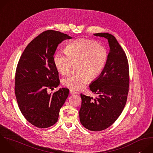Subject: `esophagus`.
Returning a JSON list of instances; mask_svg holds the SVG:
<instances>
[{
    "label": "esophagus",
    "mask_w": 153,
    "mask_h": 153,
    "mask_svg": "<svg viewBox=\"0 0 153 153\" xmlns=\"http://www.w3.org/2000/svg\"><path fill=\"white\" fill-rule=\"evenodd\" d=\"M70 94H78V93L73 90H70Z\"/></svg>",
    "instance_id": "34e87169"
}]
</instances>
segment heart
I'll return each instance as SVG.
<instances>
[{
	"label": "heart",
	"mask_w": 153,
	"mask_h": 153,
	"mask_svg": "<svg viewBox=\"0 0 153 153\" xmlns=\"http://www.w3.org/2000/svg\"><path fill=\"white\" fill-rule=\"evenodd\" d=\"M65 53H56L53 61L56 68L62 75L69 74L73 64H77L76 70L78 73L63 80L65 86L74 90L83 88L90 79L97 78L103 71L108 60L105 48L90 39L82 38L71 42L65 48Z\"/></svg>",
	"instance_id": "obj_1"
}]
</instances>
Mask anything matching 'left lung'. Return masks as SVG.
Wrapping results in <instances>:
<instances>
[{"mask_svg": "<svg viewBox=\"0 0 153 153\" xmlns=\"http://www.w3.org/2000/svg\"><path fill=\"white\" fill-rule=\"evenodd\" d=\"M108 40L110 50L105 67L90 85L99 97L93 99L80 94L79 110L81 124L93 131L110 126L119 117L125 106L129 91V66L125 51L116 37L107 33L94 34Z\"/></svg>", "mask_w": 153, "mask_h": 153, "instance_id": "obj_1", "label": "left lung"}]
</instances>
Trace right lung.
<instances>
[{
	"label": "right lung",
	"instance_id": "obj_1",
	"mask_svg": "<svg viewBox=\"0 0 153 153\" xmlns=\"http://www.w3.org/2000/svg\"><path fill=\"white\" fill-rule=\"evenodd\" d=\"M72 37L59 31L47 30L34 38L19 60L15 76V94L20 110L32 125L45 128L54 125L69 94L62 88L49 94L48 89L60 83L53 61L57 46Z\"/></svg>",
	"mask_w": 153,
	"mask_h": 153
}]
</instances>
